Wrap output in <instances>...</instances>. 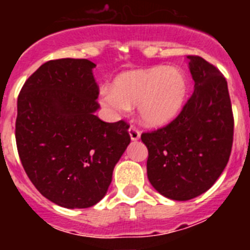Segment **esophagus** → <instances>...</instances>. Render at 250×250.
Returning a JSON list of instances; mask_svg holds the SVG:
<instances>
[{
    "label": "esophagus",
    "instance_id": "esophagus-1",
    "mask_svg": "<svg viewBox=\"0 0 250 250\" xmlns=\"http://www.w3.org/2000/svg\"><path fill=\"white\" fill-rule=\"evenodd\" d=\"M129 135H130V139H131L132 141H136L140 139V131H139L135 126H130Z\"/></svg>",
    "mask_w": 250,
    "mask_h": 250
}]
</instances>
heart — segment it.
<instances>
[{
  "mask_svg": "<svg viewBox=\"0 0 250 250\" xmlns=\"http://www.w3.org/2000/svg\"><path fill=\"white\" fill-rule=\"evenodd\" d=\"M188 91L185 75L174 66L130 70L119 74L111 87L100 92V104L114 115L135 106L146 126H163L175 119Z\"/></svg>",
  "mask_w": 250,
  "mask_h": 250,
  "instance_id": "heart-1",
  "label": "heart"
}]
</instances>
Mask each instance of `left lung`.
I'll return each instance as SVG.
<instances>
[{"label": "left lung", "instance_id": "8db88e82", "mask_svg": "<svg viewBox=\"0 0 250 250\" xmlns=\"http://www.w3.org/2000/svg\"><path fill=\"white\" fill-rule=\"evenodd\" d=\"M194 92L178 118L145 132L147 179L173 200L193 199L210 189L230 156L234 120L228 83L222 72L199 56H187Z\"/></svg>", "mask_w": 250, "mask_h": 250}]
</instances>
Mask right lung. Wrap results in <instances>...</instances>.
<instances>
[{
    "label": "right lung",
    "mask_w": 250,
    "mask_h": 250,
    "mask_svg": "<svg viewBox=\"0 0 250 250\" xmlns=\"http://www.w3.org/2000/svg\"><path fill=\"white\" fill-rule=\"evenodd\" d=\"M94 62L51 60L40 66L17 99L16 144L22 167L37 190L67 208L103 199L112 171L130 144L125 121L104 123Z\"/></svg>",
    "instance_id": "add662e5"
}]
</instances>
